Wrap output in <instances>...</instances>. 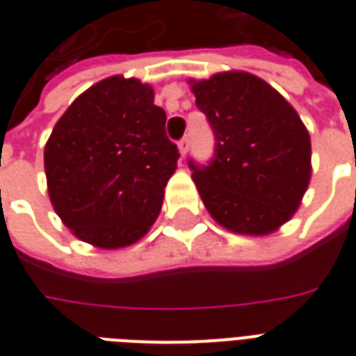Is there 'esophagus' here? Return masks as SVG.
Segmentation results:
<instances>
[{
    "label": "esophagus",
    "instance_id": "esophagus-1",
    "mask_svg": "<svg viewBox=\"0 0 356 356\" xmlns=\"http://www.w3.org/2000/svg\"><path fill=\"white\" fill-rule=\"evenodd\" d=\"M179 154H181V158H185L186 152H188V139L186 137H183V139L179 140Z\"/></svg>",
    "mask_w": 356,
    "mask_h": 356
}]
</instances>
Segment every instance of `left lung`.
Here are the masks:
<instances>
[{"mask_svg":"<svg viewBox=\"0 0 356 356\" xmlns=\"http://www.w3.org/2000/svg\"><path fill=\"white\" fill-rule=\"evenodd\" d=\"M216 133V158L191 162L209 216L248 236L278 231L298 211L311 181V137L273 86L242 70L188 80Z\"/></svg>","mask_w":356,"mask_h":356,"instance_id":"1","label":"left lung"}]
</instances>
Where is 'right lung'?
<instances>
[{"label":"right lung","instance_id":"obj_1","mask_svg":"<svg viewBox=\"0 0 356 356\" xmlns=\"http://www.w3.org/2000/svg\"><path fill=\"white\" fill-rule=\"evenodd\" d=\"M177 158L152 86L110 76L66 108L45 143L49 200L76 238L131 246L160 216Z\"/></svg>","mask_w":356,"mask_h":356}]
</instances>
